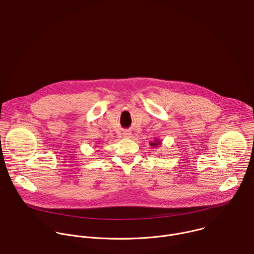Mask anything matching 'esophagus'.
<instances>
[{
    "label": "esophagus",
    "mask_w": 254,
    "mask_h": 254,
    "mask_svg": "<svg viewBox=\"0 0 254 254\" xmlns=\"http://www.w3.org/2000/svg\"><path fill=\"white\" fill-rule=\"evenodd\" d=\"M130 134H131V133H130L129 131H125V132H124V136H125V137H130Z\"/></svg>",
    "instance_id": "1"
}]
</instances>
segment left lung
Masks as SVG:
<instances>
[{"instance_id": "1", "label": "left lung", "mask_w": 254, "mask_h": 254, "mask_svg": "<svg viewBox=\"0 0 254 254\" xmlns=\"http://www.w3.org/2000/svg\"><path fill=\"white\" fill-rule=\"evenodd\" d=\"M160 144H161V142H160L158 139H155L154 142H151V143H150V146H152V147H159Z\"/></svg>"}]
</instances>
